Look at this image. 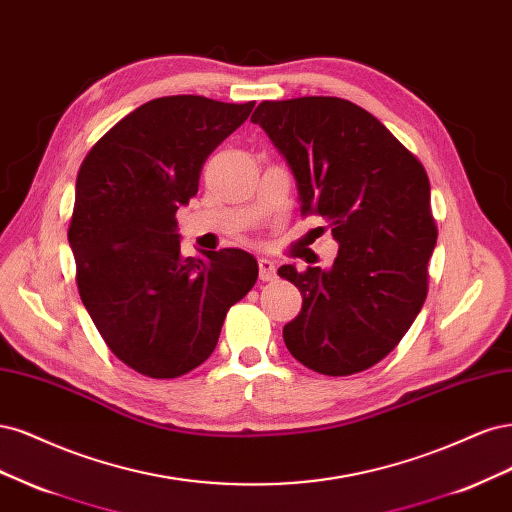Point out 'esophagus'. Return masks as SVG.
I'll use <instances>...</instances> for the list:
<instances>
[{"label":"esophagus","mask_w":512,"mask_h":512,"mask_svg":"<svg viewBox=\"0 0 512 512\" xmlns=\"http://www.w3.org/2000/svg\"><path fill=\"white\" fill-rule=\"evenodd\" d=\"M259 278L266 280V283L276 278V263L272 259H259Z\"/></svg>","instance_id":"1"}]
</instances>
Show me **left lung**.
I'll use <instances>...</instances> for the list:
<instances>
[{"mask_svg":"<svg viewBox=\"0 0 512 512\" xmlns=\"http://www.w3.org/2000/svg\"><path fill=\"white\" fill-rule=\"evenodd\" d=\"M293 172L302 214L338 242L329 270L280 266L302 310L289 353L327 376L368 370L408 332L427 295L438 229L421 161L364 108L340 97L261 102L251 117Z\"/></svg>","mask_w":512,"mask_h":512,"instance_id":"obj_1","label":"left lung"}]
</instances>
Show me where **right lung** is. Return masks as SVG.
I'll use <instances>...</instances> for the list:
<instances>
[{
    "instance_id": "add662e5",
    "label": "right lung",
    "mask_w": 512,
    "mask_h": 512,
    "mask_svg": "<svg viewBox=\"0 0 512 512\" xmlns=\"http://www.w3.org/2000/svg\"><path fill=\"white\" fill-rule=\"evenodd\" d=\"M255 102L157 97L129 112L85 157L68 240L80 300L123 364L176 378L212 355L227 310L257 280L240 249L180 255L176 210L200 187L204 161Z\"/></svg>"
}]
</instances>
